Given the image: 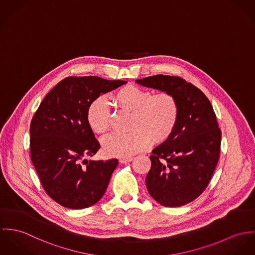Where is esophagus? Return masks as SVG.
<instances>
[{
	"label": "esophagus",
	"mask_w": 255,
	"mask_h": 255,
	"mask_svg": "<svg viewBox=\"0 0 255 255\" xmlns=\"http://www.w3.org/2000/svg\"><path fill=\"white\" fill-rule=\"evenodd\" d=\"M132 160H133V157H123V158L119 159V162L120 163H127V162H130Z\"/></svg>",
	"instance_id": "esophagus-1"
}]
</instances>
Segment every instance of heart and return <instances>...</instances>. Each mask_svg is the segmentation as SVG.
<instances>
[{"mask_svg": "<svg viewBox=\"0 0 255 255\" xmlns=\"http://www.w3.org/2000/svg\"><path fill=\"white\" fill-rule=\"evenodd\" d=\"M114 105L123 112L132 113L128 134H112L103 141V151L108 156L127 157L145 149L150 141H167L175 130L179 117L176 98L168 92L151 95L149 91L128 85L117 90ZM87 122L93 132L105 134L111 127V110L105 98L94 100L87 109Z\"/></svg>", "mask_w": 255, "mask_h": 255, "instance_id": "heart-1", "label": "heart"}]
</instances>
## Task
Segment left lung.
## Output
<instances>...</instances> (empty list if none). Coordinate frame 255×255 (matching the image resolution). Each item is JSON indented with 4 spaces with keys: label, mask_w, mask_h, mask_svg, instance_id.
I'll list each match as a JSON object with an SVG mask.
<instances>
[{
    "label": "left lung",
    "mask_w": 255,
    "mask_h": 255,
    "mask_svg": "<svg viewBox=\"0 0 255 255\" xmlns=\"http://www.w3.org/2000/svg\"><path fill=\"white\" fill-rule=\"evenodd\" d=\"M136 83L168 92L177 100V125L169 139L153 148L145 185L161 205H185L202 194L216 168L221 144L216 115L206 96L178 76L158 74Z\"/></svg>",
    "instance_id": "left-lung-1"
}]
</instances>
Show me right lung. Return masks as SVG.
Wrapping results in <instances>:
<instances>
[{
    "label": "right lung",
    "instance_id": "add662e5",
    "mask_svg": "<svg viewBox=\"0 0 255 255\" xmlns=\"http://www.w3.org/2000/svg\"><path fill=\"white\" fill-rule=\"evenodd\" d=\"M98 76L67 77L44 98L30 125L32 163L46 193L60 205L82 209L105 195L118 160H87L101 147L86 114L101 95L126 84Z\"/></svg>",
    "mask_w": 255,
    "mask_h": 255
}]
</instances>
